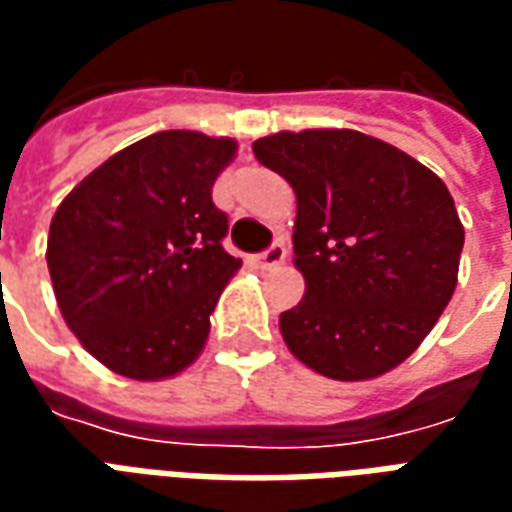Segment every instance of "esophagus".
I'll use <instances>...</instances> for the list:
<instances>
[{
    "label": "esophagus",
    "mask_w": 512,
    "mask_h": 512,
    "mask_svg": "<svg viewBox=\"0 0 512 512\" xmlns=\"http://www.w3.org/2000/svg\"><path fill=\"white\" fill-rule=\"evenodd\" d=\"M285 257H288V249H285V244H282V241H277V244L268 246L266 252H260V255L255 257V263L260 268H277L285 263Z\"/></svg>",
    "instance_id": "34e87169"
}]
</instances>
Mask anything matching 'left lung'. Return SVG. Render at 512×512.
I'll use <instances>...</instances> for the list:
<instances>
[{"label": "left lung", "instance_id": "1", "mask_svg": "<svg viewBox=\"0 0 512 512\" xmlns=\"http://www.w3.org/2000/svg\"><path fill=\"white\" fill-rule=\"evenodd\" d=\"M252 150L296 191L293 263L307 290L279 315L290 354L334 381L384 376L458 285L463 224L444 180L354 128L279 131Z\"/></svg>", "mask_w": 512, "mask_h": 512}]
</instances>
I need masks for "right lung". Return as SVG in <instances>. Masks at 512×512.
Here are the masks:
<instances>
[{"mask_svg": "<svg viewBox=\"0 0 512 512\" xmlns=\"http://www.w3.org/2000/svg\"><path fill=\"white\" fill-rule=\"evenodd\" d=\"M238 142L158 131L106 158L49 227L51 285L68 329L112 373L161 381L200 356L241 260L211 200Z\"/></svg>", "mask_w": 512, "mask_h": 512, "instance_id": "add662e5", "label": "right lung"}]
</instances>
